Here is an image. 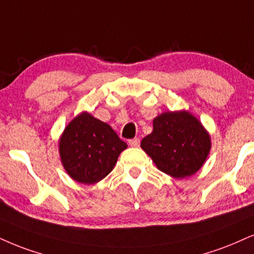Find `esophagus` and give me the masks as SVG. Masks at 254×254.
I'll list each match as a JSON object with an SVG mask.
<instances>
[{
  "label": "esophagus",
  "mask_w": 254,
  "mask_h": 254,
  "mask_svg": "<svg viewBox=\"0 0 254 254\" xmlns=\"http://www.w3.org/2000/svg\"><path fill=\"white\" fill-rule=\"evenodd\" d=\"M128 143H129L130 147H139L140 146V140L137 139V137H134V139H130L129 141H128Z\"/></svg>",
  "instance_id": "34e87169"
}]
</instances>
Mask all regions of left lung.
Segmentation results:
<instances>
[{"label":"left lung","instance_id":"left-lung-1","mask_svg":"<svg viewBox=\"0 0 254 254\" xmlns=\"http://www.w3.org/2000/svg\"><path fill=\"white\" fill-rule=\"evenodd\" d=\"M211 136L189 111L164 112L153 120V130L141 148L164 173L175 179L195 174L211 151Z\"/></svg>","mask_w":254,"mask_h":254}]
</instances>
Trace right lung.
I'll use <instances>...</instances> for the list:
<instances>
[{
	"mask_svg": "<svg viewBox=\"0 0 254 254\" xmlns=\"http://www.w3.org/2000/svg\"><path fill=\"white\" fill-rule=\"evenodd\" d=\"M127 148L108 124L88 112L76 115L59 139V154L64 171L80 184L99 183L111 173L119 155Z\"/></svg>",
	"mask_w": 254,
	"mask_h": 254,
	"instance_id": "add662e5",
	"label": "right lung"
}]
</instances>
